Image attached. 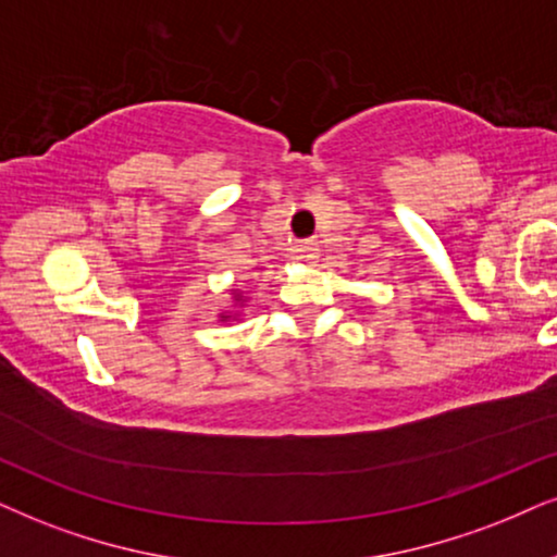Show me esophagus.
I'll return each mask as SVG.
<instances>
[{
    "instance_id": "obj_1",
    "label": "esophagus",
    "mask_w": 557,
    "mask_h": 557,
    "mask_svg": "<svg viewBox=\"0 0 557 557\" xmlns=\"http://www.w3.org/2000/svg\"><path fill=\"white\" fill-rule=\"evenodd\" d=\"M298 259H302L306 264H313L315 259H319V244H313V242L300 244L298 246Z\"/></svg>"
}]
</instances>
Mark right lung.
Listing matches in <instances>:
<instances>
[{
	"mask_svg": "<svg viewBox=\"0 0 557 557\" xmlns=\"http://www.w3.org/2000/svg\"><path fill=\"white\" fill-rule=\"evenodd\" d=\"M231 293V308H223L218 311V321L221 323H234L244 319V308H246V295L242 290H228Z\"/></svg>",
	"mask_w": 557,
	"mask_h": 557,
	"instance_id": "1",
	"label": "right lung"
}]
</instances>
